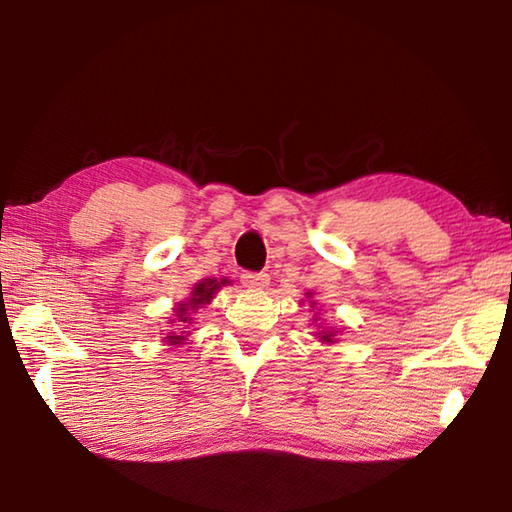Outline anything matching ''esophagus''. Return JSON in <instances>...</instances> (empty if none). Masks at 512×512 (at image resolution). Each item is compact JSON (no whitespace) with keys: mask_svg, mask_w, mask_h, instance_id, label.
<instances>
[{"mask_svg":"<svg viewBox=\"0 0 512 512\" xmlns=\"http://www.w3.org/2000/svg\"><path fill=\"white\" fill-rule=\"evenodd\" d=\"M268 282H271L268 273H253V271L241 273V284L248 289H264V287H268Z\"/></svg>","mask_w":512,"mask_h":512,"instance_id":"esophagus-1","label":"esophagus"}]
</instances>
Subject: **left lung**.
Listing matches in <instances>:
<instances>
[{
    "instance_id": "obj_1",
    "label": "left lung",
    "mask_w": 512,
    "mask_h": 512,
    "mask_svg": "<svg viewBox=\"0 0 512 512\" xmlns=\"http://www.w3.org/2000/svg\"><path fill=\"white\" fill-rule=\"evenodd\" d=\"M307 298H311V293H307ZM311 307H316V302H311ZM336 329H332V327H327V329H323V332H318V339L323 341V343H336Z\"/></svg>"
}]
</instances>
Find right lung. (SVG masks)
Returning <instances> with one entry per match:
<instances>
[{"label": "right lung", "mask_w": 512, "mask_h": 512, "mask_svg": "<svg viewBox=\"0 0 512 512\" xmlns=\"http://www.w3.org/2000/svg\"><path fill=\"white\" fill-rule=\"evenodd\" d=\"M225 284H230V280H216V277H207V280H201L198 284H194L192 296L185 302H178L176 309H173V318H171V327L178 329V332H169L164 339L169 341V345H178L187 339L189 327L194 323L196 311L201 309L203 305H210L214 293L219 291Z\"/></svg>", "instance_id": "add662e5"}]
</instances>
